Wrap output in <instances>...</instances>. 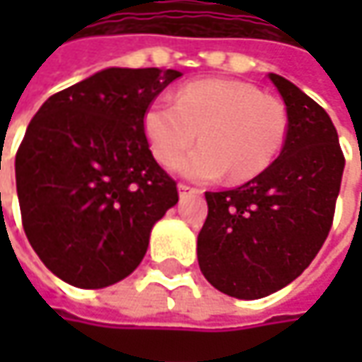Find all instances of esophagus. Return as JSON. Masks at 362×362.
Instances as JSON below:
<instances>
[{"label": "esophagus", "mask_w": 362, "mask_h": 362, "mask_svg": "<svg viewBox=\"0 0 362 362\" xmlns=\"http://www.w3.org/2000/svg\"><path fill=\"white\" fill-rule=\"evenodd\" d=\"M179 195L181 197H185V195H197V193H202L199 189H195V187H191V185H185V183H179Z\"/></svg>", "instance_id": "esophagus-1"}]
</instances>
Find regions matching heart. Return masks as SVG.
Returning a JSON list of instances; mask_svg holds the SVG:
<instances>
[{
	"label": "heart",
	"instance_id": "1",
	"mask_svg": "<svg viewBox=\"0 0 362 362\" xmlns=\"http://www.w3.org/2000/svg\"><path fill=\"white\" fill-rule=\"evenodd\" d=\"M288 131L284 105L240 80H203L157 98L145 115L148 146L160 165H173L200 132L202 145L175 163L189 179L233 183L262 175L280 155Z\"/></svg>",
	"mask_w": 362,
	"mask_h": 362
}]
</instances>
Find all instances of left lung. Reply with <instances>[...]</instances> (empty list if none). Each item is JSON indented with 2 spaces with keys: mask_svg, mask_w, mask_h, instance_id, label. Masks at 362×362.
Segmentation results:
<instances>
[{
  "mask_svg": "<svg viewBox=\"0 0 362 362\" xmlns=\"http://www.w3.org/2000/svg\"><path fill=\"white\" fill-rule=\"evenodd\" d=\"M286 105L280 157L230 191H207L197 259L207 282L242 300L264 298L296 280L327 240L344 155L327 115L290 80L268 74Z\"/></svg>",
  "mask_w": 362,
  "mask_h": 362,
  "instance_id": "obj_1",
  "label": "left lung"
}]
</instances>
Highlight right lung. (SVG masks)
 Returning <instances> with one entry per match:
<instances>
[{"label":"right lung","instance_id":"right-lung-1","mask_svg":"<svg viewBox=\"0 0 362 362\" xmlns=\"http://www.w3.org/2000/svg\"><path fill=\"white\" fill-rule=\"evenodd\" d=\"M179 76L106 68L49 96L28 124L16 155L21 223L64 282L105 288L127 278L179 202L145 134L148 105Z\"/></svg>","mask_w":362,"mask_h":362}]
</instances>
